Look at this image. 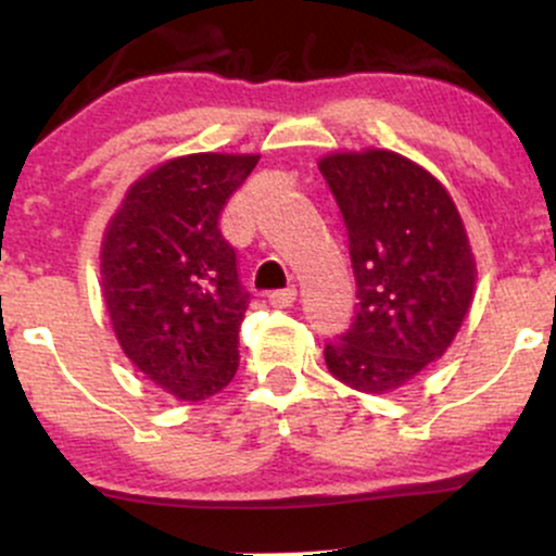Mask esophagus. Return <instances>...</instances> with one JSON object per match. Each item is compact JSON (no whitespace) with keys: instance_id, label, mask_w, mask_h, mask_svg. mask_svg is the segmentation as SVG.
<instances>
[{"instance_id":"1","label":"esophagus","mask_w":556,"mask_h":556,"mask_svg":"<svg viewBox=\"0 0 556 556\" xmlns=\"http://www.w3.org/2000/svg\"><path fill=\"white\" fill-rule=\"evenodd\" d=\"M298 300V290L295 287H287V290H277V292H269V303L274 308H287V305H292Z\"/></svg>"}]
</instances>
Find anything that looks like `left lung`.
Returning <instances> with one entry per match:
<instances>
[{"instance_id":"1","label":"left lung","mask_w":556,"mask_h":556,"mask_svg":"<svg viewBox=\"0 0 556 556\" xmlns=\"http://www.w3.org/2000/svg\"><path fill=\"white\" fill-rule=\"evenodd\" d=\"M318 169L342 212L358 298L324 358L342 384L387 394L455 340L473 300V251L444 185L410 159L348 151Z\"/></svg>"}]
</instances>
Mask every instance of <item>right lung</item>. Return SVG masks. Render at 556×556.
Here are the masks:
<instances>
[{
    "label": "right lung",
    "instance_id": "obj_1",
    "mask_svg": "<svg viewBox=\"0 0 556 556\" xmlns=\"http://www.w3.org/2000/svg\"><path fill=\"white\" fill-rule=\"evenodd\" d=\"M256 164L253 154L164 162L132 182L101 242V287L119 348L177 400H208L238 371L251 295L219 216Z\"/></svg>",
    "mask_w": 556,
    "mask_h": 556
}]
</instances>
